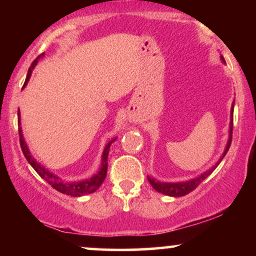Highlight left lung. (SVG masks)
Here are the masks:
<instances>
[{"label": "left lung", "instance_id": "1", "mask_svg": "<svg viewBox=\"0 0 256 256\" xmlns=\"http://www.w3.org/2000/svg\"><path fill=\"white\" fill-rule=\"evenodd\" d=\"M222 58V61H224V58L220 56ZM234 102L232 104V108H231V122H230V130H228V144H226V148L224 152H222V158H219L218 162L214 165L212 168L208 170V171H206L202 173V174H200L198 177L194 178V179H190V180H186V182H179V183H162V182H158V180H155L154 178H150L148 177V180L149 183L152 184V186L154 188L155 190H156L158 192H161V194H165V195H168V196H173V198H179V196H184V195H188L189 192H192V190H195L196 188L198 186L200 183H202V182L206 178L208 177V176L212 173L214 170L216 168V166L219 165L220 161L224 158V156L226 155V152H228V148H230L231 146V140H232V128H234Z\"/></svg>", "mask_w": 256, "mask_h": 256}]
</instances>
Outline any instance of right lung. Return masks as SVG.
<instances>
[{"mask_svg":"<svg viewBox=\"0 0 256 256\" xmlns=\"http://www.w3.org/2000/svg\"><path fill=\"white\" fill-rule=\"evenodd\" d=\"M44 56V54H40V56H37L36 60L34 61L31 64V67L28 68V77H26L25 84H28V79L31 77L32 70L34 68L38 60L40 58ZM22 122H20V112H18V126H19V138H20V146H22V150L24 156L26 158V160L28 161V164L34 167V170L36 171L38 174L42 177L44 180L48 184H50L55 190L60 192L61 194H64V195H70L73 196V198H77V196H83V195H88V194H92L95 192L96 190L98 189L100 185L104 183L106 176H107V168H108V154H110V144L116 140V138H113L110 142H108V144L106 146L104 154H102V161H101V167H100V171L94 174L92 177L89 179H85V180H80V182H64L61 178H58V176H55L54 173H52L50 171L43 167L38 162L37 160H34V158L32 156L30 150H28V146L26 144L24 136H22Z\"/></svg>","mask_w":256,"mask_h":256,"instance_id":"1","label":"right lung"}]
</instances>
